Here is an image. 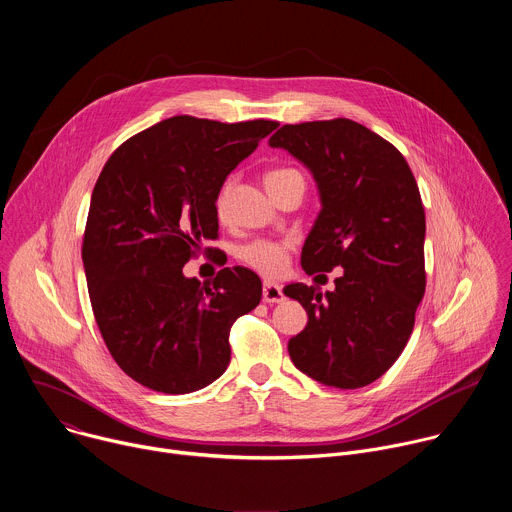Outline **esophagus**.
Wrapping results in <instances>:
<instances>
[{"label": "esophagus", "instance_id": "34e87169", "mask_svg": "<svg viewBox=\"0 0 512 512\" xmlns=\"http://www.w3.org/2000/svg\"><path fill=\"white\" fill-rule=\"evenodd\" d=\"M283 289L277 285V283H269L265 281L263 283V302L265 304H279L283 302Z\"/></svg>", "mask_w": 512, "mask_h": 512}]
</instances>
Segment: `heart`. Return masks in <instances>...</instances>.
Listing matches in <instances>:
<instances>
[{
    "label": "heart",
    "mask_w": 512,
    "mask_h": 512,
    "mask_svg": "<svg viewBox=\"0 0 512 512\" xmlns=\"http://www.w3.org/2000/svg\"><path fill=\"white\" fill-rule=\"evenodd\" d=\"M265 188L269 194H275L277 190L289 186V184H306L304 176L296 168H273L265 174ZM233 182L227 180L221 190L216 194V212L218 216H225L229 210V198H231ZM287 243L283 241H271V239H255L251 243H245L237 249V259L251 267L253 271L261 273L263 277H279L285 271L287 265Z\"/></svg>",
    "instance_id": "1"
}]
</instances>
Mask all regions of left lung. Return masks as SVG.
<instances>
[{"mask_svg":"<svg viewBox=\"0 0 512 512\" xmlns=\"http://www.w3.org/2000/svg\"><path fill=\"white\" fill-rule=\"evenodd\" d=\"M269 145L298 158L320 190L302 267L344 269L324 296L306 283L283 289L308 312L289 356L322 385H371L403 352L425 294V212L413 172L393 143L344 117L283 125Z\"/></svg>","mask_w":512,"mask_h":512,"instance_id":"1","label":"left lung"}]
</instances>
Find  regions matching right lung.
<instances>
[{
  "label": "right lung",
  "instance_id": "right-lung-1",
  "mask_svg": "<svg viewBox=\"0 0 512 512\" xmlns=\"http://www.w3.org/2000/svg\"><path fill=\"white\" fill-rule=\"evenodd\" d=\"M279 123H221L176 115L111 154L93 196L83 263L101 336L139 385L198 391L231 360L235 320L257 308L261 279L225 267L212 283L182 267L216 239V194Z\"/></svg>",
  "mask_w": 512,
  "mask_h": 512
}]
</instances>
